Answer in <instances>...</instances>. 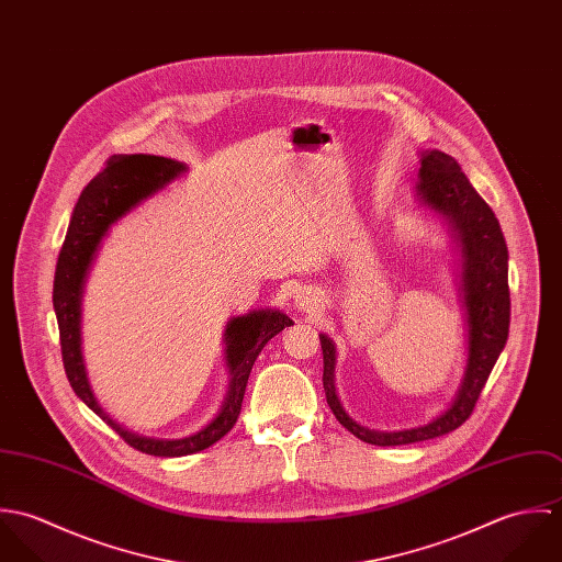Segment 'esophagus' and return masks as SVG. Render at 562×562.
I'll return each instance as SVG.
<instances>
[{
  "label": "esophagus",
  "mask_w": 562,
  "mask_h": 562,
  "mask_svg": "<svg viewBox=\"0 0 562 562\" xmlns=\"http://www.w3.org/2000/svg\"><path fill=\"white\" fill-rule=\"evenodd\" d=\"M294 303L301 312H312L314 303H316V296L312 294V290H299L296 296H294Z\"/></svg>",
  "instance_id": "1"
}]
</instances>
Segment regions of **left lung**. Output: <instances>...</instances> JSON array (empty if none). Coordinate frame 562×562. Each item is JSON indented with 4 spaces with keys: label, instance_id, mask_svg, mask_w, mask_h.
Wrapping results in <instances>:
<instances>
[{
    "label": "left lung",
    "instance_id": "8db88e82",
    "mask_svg": "<svg viewBox=\"0 0 562 562\" xmlns=\"http://www.w3.org/2000/svg\"><path fill=\"white\" fill-rule=\"evenodd\" d=\"M417 194L424 205L448 216L463 252V292L470 324V359L465 379L452 406L426 426L398 432H379L359 426L335 396L333 368L335 346L321 335L326 402L337 422L355 437L372 446H406L435 439L457 430L474 411L482 387L508 339L510 292H508V250L493 210L474 190L459 161L443 151L422 156Z\"/></svg>",
    "mask_w": 562,
    "mask_h": 562
}]
</instances>
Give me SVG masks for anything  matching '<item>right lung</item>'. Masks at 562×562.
<instances>
[{"label":"right lung","mask_w":562,"mask_h":562,"mask_svg":"<svg viewBox=\"0 0 562 562\" xmlns=\"http://www.w3.org/2000/svg\"><path fill=\"white\" fill-rule=\"evenodd\" d=\"M186 166L179 161L160 158V156H112L103 168L88 181L81 190L78 205L74 210L69 232L58 255L56 277H54V310L60 328V348L67 379L78 394V398L88 404L108 426H112L127 446L151 457H186L201 452L223 439L240 415L241 401L248 383V374L261 348L281 333L292 321L281 312H250L227 324V361L232 370L229 394L221 413L196 435L175 441H160L138 437L116 424L94 401L80 352V296L81 283L86 270L92 261V255L112 223L127 214L136 203L164 188L170 179L183 172Z\"/></svg>","instance_id":"right-lung-1"}]
</instances>
